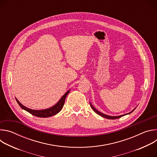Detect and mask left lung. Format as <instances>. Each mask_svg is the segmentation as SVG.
<instances>
[{
	"mask_svg": "<svg viewBox=\"0 0 157 157\" xmlns=\"http://www.w3.org/2000/svg\"><path fill=\"white\" fill-rule=\"evenodd\" d=\"M90 105H91V108L93 109V110L95 112V113H96V114H98V115H99V116H101V117H104V118H106V119H119V118H121V117H123V116H125V115H127V114H130V113H132V112L136 109V108L134 109L133 110H132L131 112H130L129 113H128V114H124V115H121V116H107V115H106V114H103V113H101V112H99V111H98L96 109H95L94 107V106L90 103Z\"/></svg>",
	"mask_w": 157,
	"mask_h": 157,
	"instance_id": "8db88e82",
	"label": "left lung"
}]
</instances>
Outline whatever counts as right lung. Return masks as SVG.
<instances>
[{
  "label": "right lung",
  "mask_w": 157,
  "mask_h": 157,
  "mask_svg": "<svg viewBox=\"0 0 157 157\" xmlns=\"http://www.w3.org/2000/svg\"><path fill=\"white\" fill-rule=\"evenodd\" d=\"M70 90L67 91L62 96V98L60 99V100L55 105H53V107H52L49 109H43V110H33V109L27 108V107L22 105L18 101V99L17 98H15V99L21 109L25 110L26 111H27L28 113H30L31 114H32L36 117H52L53 116L56 115L62 109V108L64 105V104L65 99H66L67 95H68V93H70Z\"/></svg>",
  "instance_id": "1"
}]
</instances>
